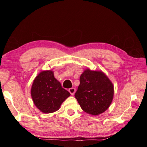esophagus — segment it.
I'll return each mask as SVG.
<instances>
[{
    "instance_id": "1",
    "label": "esophagus",
    "mask_w": 147,
    "mask_h": 147,
    "mask_svg": "<svg viewBox=\"0 0 147 147\" xmlns=\"http://www.w3.org/2000/svg\"><path fill=\"white\" fill-rule=\"evenodd\" d=\"M69 93L72 94V95H73V94H74V93H75V92H76V89L74 88H70L69 89Z\"/></svg>"
}]
</instances>
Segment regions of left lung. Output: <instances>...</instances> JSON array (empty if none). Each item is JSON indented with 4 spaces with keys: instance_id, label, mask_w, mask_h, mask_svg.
<instances>
[{
    "instance_id": "8db88e82",
    "label": "left lung",
    "mask_w": 147,
    "mask_h": 147,
    "mask_svg": "<svg viewBox=\"0 0 147 147\" xmlns=\"http://www.w3.org/2000/svg\"><path fill=\"white\" fill-rule=\"evenodd\" d=\"M113 94V84L102 71L86 69L80 77L74 96L85 112L98 115L109 108Z\"/></svg>"
}]
</instances>
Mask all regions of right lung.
Returning a JSON list of instances; mask_svg holds the SVG:
<instances>
[{
  "label": "right lung",
  "instance_id": "add662e5",
  "mask_svg": "<svg viewBox=\"0 0 147 147\" xmlns=\"http://www.w3.org/2000/svg\"><path fill=\"white\" fill-rule=\"evenodd\" d=\"M71 95L61 87L51 70L42 71L34 80L31 96L41 112L51 113L58 110L63 102Z\"/></svg>",
  "mask_w": 147,
  "mask_h": 147
}]
</instances>
